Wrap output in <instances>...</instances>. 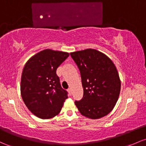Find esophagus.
<instances>
[{"label": "esophagus", "mask_w": 146, "mask_h": 146, "mask_svg": "<svg viewBox=\"0 0 146 146\" xmlns=\"http://www.w3.org/2000/svg\"><path fill=\"white\" fill-rule=\"evenodd\" d=\"M68 92L69 93V94H70V95H71V93H72V91H71V89H70V88H68Z\"/></svg>", "instance_id": "obj_1"}]
</instances>
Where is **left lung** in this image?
I'll use <instances>...</instances> for the list:
<instances>
[{
	"label": "left lung",
	"instance_id": "1",
	"mask_svg": "<svg viewBox=\"0 0 146 146\" xmlns=\"http://www.w3.org/2000/svg\"><path fill=\"white\" fill-rule=\"evenodd\" d=\"M80 73L84 94L75 104L82 115L98 119L114 107L121 91L116 66L105 54L94 49L70 53Z\"/></svg>",
	"mask_w": 146,
	"mask_h": 146
}]
</instances>
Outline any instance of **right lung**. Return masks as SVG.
<instances>
[{
	"label": "right lung",
	"mask_w": 146,
	"mask_h": 146,
	"mask_svg": "<svg viewBox=\"0 0 146 146\" xmlns=\"http://www.w3.org/2000/svg\"><path fill=\"white\" fill-rule=\"evenodd\" d=\"M68 52L46 49L32 57L24 66L21 94L28 110L47 119L60 113L68 92L62 89L56 71Z\"/></svg>",
	"instance_id": "right-lung-1"
}]
</instances>
